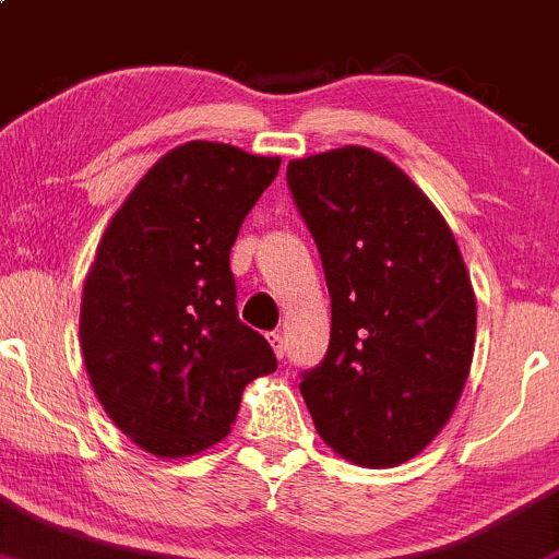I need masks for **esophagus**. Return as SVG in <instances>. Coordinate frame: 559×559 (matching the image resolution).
<instances>
[{"label":"esophagus","instance_id":"esophagus-1","mask_svg":"<svg viewBox=\"0 0 559 559\" xmlns=\"http://www.w3.org/2000/svg\"><path fill=\"white\" fill-rule=\"evenodd\" d=\"M269 338V344H272V349H274V354H277V357L282 359L285 357V338H282V333L277 330V333H269L266 335Z\"/></svg>","mask_w":559,"mask_h":559}]
</instances>
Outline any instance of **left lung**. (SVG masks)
<instances>
[{"mask_svg": "<svg viewBox=\"0 0 559 559\" xmlns=\"http://www.w3.org/2000/svg\"><path fill=\"white\" fill-rule=\"evenodd\" d=\"M330 290V346L301 394L322 440L397 466L435 440L469 378L477 298L459 242L402 167L365 146L287 165Z\"/></svg>", "mask_w": 559, "mask_h": 559, "instance_id": "left-lung-1", "label": "left lung"}]
</instances>
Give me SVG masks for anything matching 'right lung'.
<instances>
[{
    "label": "right lung",
    "mask_w": 559,
    "mask_h": 559,
    "mask_svg": "<svg viewBox=\"0 0 559 559\" xmlns=\"http://www.w3.org/2000/svg\"><path fill=\"white\" fill-rule=\"evenodd\" d=\"M280 157L189 141L148 167L90 266L80 344L93 392L122 435L159 459L224 440L245 386L277 370L237 317L231 245Z\"/></svg>",
    "instance_id": "add662e5"
}]
</instances>
